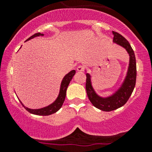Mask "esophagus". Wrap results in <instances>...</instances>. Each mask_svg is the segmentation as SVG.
I'll return each instance as SVG.
<instances>
[{
	"mask_svg": "<svg viewBox=\"0 0 152 152\" xmlns=\"http://www.w3.org/2000/svg\"><path fill=\"white\" fill-rule=\"evenodd\" d=\"M76 70H77L78 72H82L84 70V67L82 66V65H79V66L77 67Z\"/></svg>",
	"mask_w": 152,
	"mask_h": 152,
	"instance_id": "esophagus-1",
	"label": "esophagus"
}]
</instances>
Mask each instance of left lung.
I'll return each mask as SVG.
<instances>
[{"label": "left lung", "instance_id": "8db88e82", "mask_svg": "<svg viewBox=\"0 0 152 152\" xmlns=\"http://www.w3.org/2000/svg\"><path fill=\"white\" fill-rule=\"evenodd\" d=\"M113 34L114 35L113 42L125 48L129 56L128 70L121 87L113 94L107 97H102L98 95L93 88L91 76L88 73H86V90L90 102L95 107L105 112L120 108L126 103L134 90L137 76L135 56L129 42L120 34L115 31H113Z\"/></svg>", "mask_w": 152, "mask_h": 152}]
</instances>
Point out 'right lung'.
Returning <instances> with one entry per match:
<instances>
[{"mask_svg": "<svg viewBox=\"0 0 152 152\" xmlns=\"http://www.w3.org/2000/svg\"><path fill=\"white\" fill-rule=\"evenodd\" d=\"M39 36H44V34L41 33L34 34L32 35L31 37H30L28 39H27L26 41L30 40L31 39H33V38L37 37ZM75 73H76V70H71V71L69 72L68 73H67V74L64 76V78L62 79V82H61L60 89H59V93L57 98H56V99L53 102V103L50 104H49L48 106H47V107H42V108L40 109H30L25 107L20 101V102L22 104V105L23 106L24 108H25L28 113H31V114L37 115H51L56 113V112L62 107L64 102H65V96H66L67 88V87H68L69 84H70V82L71 81V79H73V76H74Z\"/></svg>", "mask_w": 152, "mask_h": 152, "instance_id": "obj_1", "label": "right lung"}]
</instances>
